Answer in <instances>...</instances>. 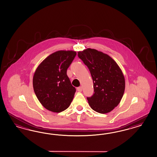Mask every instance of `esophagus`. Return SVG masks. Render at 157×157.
<instances>
[{"mask_svg":"<svg viewBox=\"0 0 157 157\" xmlns=\"http://www.w3.org/2000/svg\"><path fill=\"white\" fill-rule=\"evenodd\" d=\"M77 91L81 92L82 91V87H81V86H79V87H78V88H77Z\"/></svg>","mask_w":157,"mask_h":157,"instance_id":"obj_1","label":"esophagus"}]
</instances>
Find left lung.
Returning <instances> with one entry per match:
<instances>
[{"mask_svg": "<svg viewBox=\"0 0 157 157\" xmlns=\"http://www.w3.org/2000/svg\"><path fill=\"white\" fill-rule=\"evenodd\" d=\"M78 56L87 66L94 81V94L87 98L96 112H111L121 102L125 90L121 69L108 54L88 48L78 52Z\"/></svg>", "mask_w": 157, "mask_h": 157, "instance_id": "8db88e82", "label": "left lung"}]
</instances>
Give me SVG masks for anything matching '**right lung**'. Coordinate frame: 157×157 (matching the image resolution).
I'll use <instances>...</instances> for the list:
<instances>
[{"mask_svg": "<svg viewBox=\"0 0 157 157\" xmlns=\"http://www.w3.org/2000/svg\"><path fill=\"white\" fill-rule=\"evenodd\" d=\"M76 56L73 50H59L50 54L36 69L33 85L40 104L50 111L61 112L71 105L76 92L67 74Z\"/></svg>", "mask_w": 157, "mask_h": 157, "instance_id": "right-lung-1", "label": "right lung"}]
</instances>
